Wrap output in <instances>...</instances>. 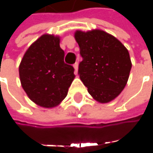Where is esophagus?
<instances>
[{"label":"esophagus","mask_w":153,"mask_h":153,"mask_svg":"<svg viewBox=\"0 0 153 153\" xmlns=\"http://www.w3.org/2000/svg\"><path fill=\"white\" fill-rule=\"evenodd\" d=\"M73 66L74 68H75V71L76 72V71H77V69H78V63H77V62H76V63L73 65Z\"/></svg>","instance_id":"obj_1"}]
</instances>
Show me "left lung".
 Returning a JSON list of instances; mask_svg holds the SVG:
<instances>
[{"label": "left lung", "instance_id": "8db88e82", "mask_svg": "<svg viewBox=\"0 0 153 153\" xmlns=\"http://www.w3.org/2000/svg\"><path fill=\"white\" fill-rule=\"evenodd\" d=\"M75 38L82 60L78 75L95 100L107 103L114 100L126 85L132 67L127 48L117 38L100 30H77Z\"/></svg>", "mask_w": 153, "mask_h": 153}]
</instances>
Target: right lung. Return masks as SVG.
<instances>
[{"label": "right lung", "instance_id": "1", "mask_svg": "<svg viewBox=\"0 0 153 153\" xmlns=\"http://www.w3.org/2000/svg\"><path fill=\"white\" fill-rule=\"evenodd\" d=\"M59 38L43 35L26 51L19 65L22 87L33 102L53 107L66 97L74 68L64 61Z\"/></svg>", "mask_w": 153, "mask_h": 153}]
</instances>
